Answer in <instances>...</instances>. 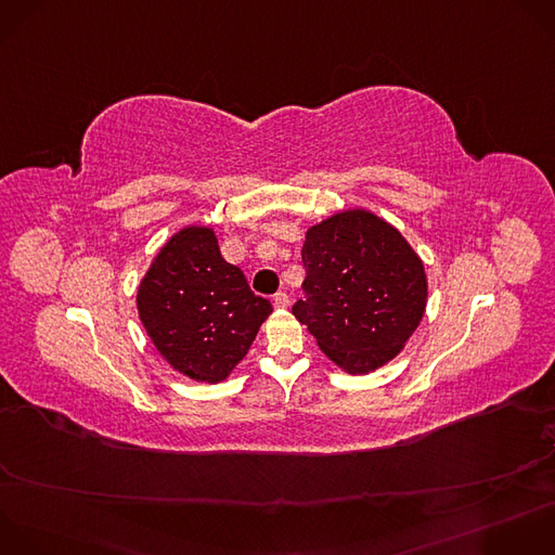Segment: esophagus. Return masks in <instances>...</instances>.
Listing matches in <instances>:
<instances>
[{"label":"esophagus","instance_id":"obj_1","mask_svg":"<svg viewBox=\"0 0 555 555\" xmlns=\"http://www.w3.org/2000/svg\"><path fill=\"white\" fill-rule=\"evenodd\" d=\"M272 305H274L276 309H285V307L289 305V298H287V294H283V292L274 294V298H272Z\"/></svg>","mask_w":555,"mask_h":555}]
</instances>
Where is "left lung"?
Returning <instances> with one entry per match:
<instances>
[{
  "label": "left lung",
  "instance_id": "obj_1",
  "mask_svg": "<svg viewBox=\"0 0 555 555\" xmlns=\"http://www.w3.org/2000/svg\"><path fill=\"white\" fill-rule=\"evenodd\" d=\"M307 300L294 305L320 350L348 375L390 363L427 309L423 259L367 209H346L309 227L305 246Z\"/></svg>",
  "mask_w": 555,
  "mask_h": 555
}]
</instances>
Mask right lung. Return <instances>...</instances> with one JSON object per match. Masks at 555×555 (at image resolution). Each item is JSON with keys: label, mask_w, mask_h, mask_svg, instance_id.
I'll list each match as a JSON object with an SVG mask.
<instances>
[{"label": "right lung", "mask_w": 555, "mask_h": 555, "mask_svg": "<svg viewBox=\"0 0 555 555\" xmlns=\"http://www.w3.org/2000/svg\"><path fill=\"white\" fill-rule=\"evenodd\" d=\"M137 311L176 373L214 386L246 357L272 305L222 259L211 227L188 224L152 259L137 287Z\"/></svg>", "instance_id": "obj_1"}]
</instances>
